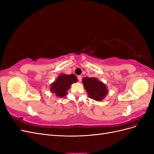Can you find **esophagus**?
Masks as SVG:
<instances>
[{"label":"esophagus","mask_w":154,"mask_h":154,"mask_svg":"<svg viewBox=\"0 0 154 154\" xmlns=\"http://www.w3.org/2000/svg\"><path fill=\"white\" fill-rule=\"evenodd\" d=\"M78 80H79V82H81V81H82V76H78Z\"/></svg>","instance_id":"34e87169"}]
</instances>
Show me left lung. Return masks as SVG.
<instances>
[{"label":"left lung","mask_w":154,"mask_h":154,"mask_svg":"<svg viewBox=\"0 0 154 154\" xmlns=\"http://www.w3.org/2000/svg\"><path fill=\"white\" fill-rule=\"evenodd\" d=\"M82 81L90 98L100 101L108 94V89L105 84L99 81L96 78L85 77Z\"/></svg>","instance_id":"left-lung-1"}]
</instances>
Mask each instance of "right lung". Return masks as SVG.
I'll list each match as a JSON object with an SVG mask.
<instances>
[{"instance_id": "add662e5", "label": "right lung", "mask_w": 154, "mask_h": 154, "mask_svg": "<svg viewBox=\"0 0 154 154\" xmlns=\"http://www.w3.org/2000/svg\"><path fill=\"white\" fill-rule=\"evenodd\" d=\"M77 81V78L74 74H60L57 80L51 85V92L58 97H65L67 95V90L71 87L72 83H76Z\"/></svg>"}]
</instances>
